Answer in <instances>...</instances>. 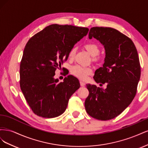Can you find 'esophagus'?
<instances>
[{"label":"esophagus","mask_w":148,"mask_h":148,"mask_svg":"<svg viewBox=\"0 0 148 148\" xmlns=\"http://www.w3.org/2000/svg\"><path fill=\"white\" fill-rule=\"evenodd\" d=\"M80 85H81V86H84L85 85H86V84H85V83H84L82 81H80Z\"/></svg>","instance_id":"obj_1"}]
</instances>
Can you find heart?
I'll return each instance as SVG.
<instances>
[{"instance_id": "obj_1", "label": "heart", "mask_w": 148, "mask_h": 148, "mask_svg": "<svg viewBox=\"0 0 148 148\" xmlns=\"http://www.w3.org/2000/svg\"><path fill=\"white\" fill-rule=\"evenodd\" d=\"M84 48L86 49V51L89 53L92 57H96L99 55L100 50L99 47H98L97 44L95 43H88L84 46ZM76 52H77V49L73 47L70 49L69 52V59L70 60L73 59L75 56ZM96 59H95L96 60ZM71 73H72L75 77H77L80 79H84L87 78L89 75L91 74L92 70L89 68L86 67H83L79 65H75L71 67Z\"/></svg>"}]
</instances>
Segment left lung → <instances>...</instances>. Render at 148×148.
<instances>
[{"mask_svg":"<svg viewBox=\"0 0 148 148\" xmlns=\"http://www.w3.org/2000/svg\"><path fill=\"white\" fill-rule=\"evenodd\" d=\"M92 38L104 46L106 53L104 63L93 78L97 83L107 85L104 89L86 84L89 94L84 106L92 117L108 120L122 113L135 97L141 75L140 60L133 41L117 29L92 27L89 39Z\"/></svg>","mask_w":148,"mask_h":148,"instance_id":"left-lung-1","label":"left lung"}]
</instances>
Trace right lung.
<instances>
[{
    "label": "right lung",
    "mask_w": 148,
    "mask_h": 148,
    "mask_svg": "<svg viewBox=\"0 0 148 148\" xmlns=\"http://www.w3.org/2000/svg\"><path fill=\"white\" fill-rule=\"evenodd\" d=\"M88 31V28L53 24L28 41L20 64V84L35 114L54 118L65 111L70 97L80 87L79 81L69 75L59 82L53 76L68 59L70 49Z\"/></svg>",
    "instance_id": "obj_1"
}]
</instances>
